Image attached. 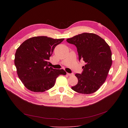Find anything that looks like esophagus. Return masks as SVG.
Wrapping results in <instances>:
<instances>
[{"label": "esophagus", "instance_id": "34e87169", "mask_svg": "<svg viewBox=\"0 0 128 128\" xmlns=\"http://www.w3.org/2000/svg\"><path fill=\"white\" fill-rule=\"evenodd\" d=\"M67 75H68L69 76H72V75H73V74H72H72L67 73Z\"/></svg>", "mask_w": 128, "mask_h": 128}]
</instances>
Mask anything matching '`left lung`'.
<instances>
[{
    "mask_svg": "<svg viewBox=\"0 0 128 128\" xmlns=\"http://www.w3.org/2000/svg\"><path fill=\"white\" fill-rule=\"evenodd\" d=\"M77 48L79 61L86 63L82 74H76L77 84L72 87L82 94L96 91L105 82L112 64V52L105 40L92 33L84 32L66 39Z\"/></svg>",
    "mask_w": 128,
    "mask_h": 128,
    "instance_id": "8db88e82",
    "label": "left lung"
}]
</instances>
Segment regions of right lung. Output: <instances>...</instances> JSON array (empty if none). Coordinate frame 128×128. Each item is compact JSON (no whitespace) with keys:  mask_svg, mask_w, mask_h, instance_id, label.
I'll use <instances>...</instances> for the list:
<instances>
[{"mask_svg":"<svg viewBox=\"0 0 128 128\" xmlns=\"http://www.w3.org/2000/svg\"><path fill=\"white\" fill-rule=\"evenodd\" d=\"M64 39L34 37L17 49L14 64L18 75L27 89L36 92L46 91L54 86L58 76L66 74L64 70L53 69L48 64L55 47Z\"/></svg>","mask_w":128,"mask_h":128,"instance_id":"1","label":"right lung"}]
</instances>
